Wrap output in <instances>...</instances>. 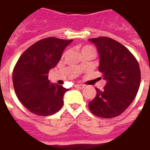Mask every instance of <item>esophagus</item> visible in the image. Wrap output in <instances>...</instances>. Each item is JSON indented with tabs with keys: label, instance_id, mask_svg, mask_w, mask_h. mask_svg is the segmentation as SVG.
Masks as SVG:
<instances>
[{
	"label": "esophagus",
	"instance_id": "34e87169",
	"mask_svg": "<svg viewBox=\"0 0 150 150\" xmlns=\"http://www.w3.org/2000/svg\"><path fill=\"white\" fill-rule=\"evenodd\" d=\"M75 88H79V89H83V88H84V85H83V84H75Z\"/></svg>",
	"mask_w": 150,
	"mask_h": 150
}]
</instances>
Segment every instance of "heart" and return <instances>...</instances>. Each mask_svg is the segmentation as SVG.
I'll list each match as a JSON object with an SVG mask.
<instances>
[{"mask_svg": "<svg viewBox=\"0 0 150 150\" xmlns=\"http://www.w3.org/2000/svg\"><path fill=\"white\" fill-rule=\"evenodd\" d=\"M94 50L93 49V47L91 46H84L83 48H82V51H83V50Z\"/></svg>", "mask_w": 150, "mask_h": 150, "instance_id": "1", "label": "heart"}]
</instances>
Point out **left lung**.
Here are the masks:
<instances>
[{
	"label": "left lung",
	"mask_w": 150,
	"mask_h": 150,
	"mask_svg": "<svg viewBox=\"0 0 150 150\" xmlns=\"http://www.w3.org/2000/svg\"><path fill=\"white\" fill-rule=\"evenodd\" d=\"M96 46L100 57L99 71L107 83L88 107L101 118H112L126 110L137 94L141 71L134 55L116 40L108 37L89 39Z\"/></svg>",
	"instance_id": "8db88e82"
}]
</instances>
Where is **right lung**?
<instances>
[{"instance_id":"right-lung-1","label":"right lung","mask_w":150,"mask_h":150,"mask_svg":"<svg viewBox=\"0 0 150 150\" xmlns=\"http://www.w3.org/2000/svg\"><path fill=\"white\" fill-rule=\"evenodd\" d=\"M73 40L46 38L34 43L20 56L13 71L15 93L24 107L38 116L59 112L68 89L53 84L48 79L50 69L54 67L62 54Z\"/></svg>"}]
</instances>
